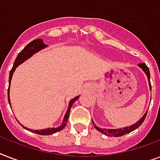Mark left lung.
I'll return each instance as SVG.
<instances>
[{
    "label": "left lung",
    "mask_w": 160,
    "mask_h": 160,
    "mask_svg": "<svg viewBox=\"0 0 160 160\" xmlns=\"http://www.w3.org/2000/svg\"><path fill=\"white\" fill-rule=\"evenodd\" d=\"M139 66L141 68L142 70H144V73L146 74L147 78H148V80H149V89L151 90V84H150V73H149V70L148 66H147L145 64H139ZM147 112L144 114V115L142 117L141 119H139V121L136 122L135 124H134L133 125H130L129 127H124V128H121V129H100L99 127L95 126V123L92 120V123L94 124V127L95 129H97L98 131H100V133L105 134V135H108V136H114V137H119L123 136L124 134H128V133H130V132L134 131V129H136L137 128H139L140 125L142 124V123L144 122L145 117H146Z\"/></svg>",
    "instance_id": "1"
}]
</instances>
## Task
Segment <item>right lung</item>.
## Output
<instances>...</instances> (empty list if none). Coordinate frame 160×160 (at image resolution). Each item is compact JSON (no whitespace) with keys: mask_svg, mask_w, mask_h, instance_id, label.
I'll list each match as a JSON object with an SVG mask.
<instances>
[{"mask_svg":"<svg viewBox=\"0 0 160 160\" xmlns=\"http://www.w3.org/2000/svg\"><path fill=\"white\" fill-rule=\"evenodd\" d=\"M47 45L44 43L43 41L41 40V39H36V40H34L31 42L27 45V46L25 47V48L22 50V51L18 54L17 55V57H16V60H15V62H14L13 67L10 71V75H9V88H8V91H7V95H8V101L9 104H10V106H11V100H10V85H11V78H12V75H13L14 71L16 69V67L18 66L19 65H21L22 63L26 60L27 59H29L30 57H31L32 55H34L36 52H38L42 49L46 48ZM78 98L79 96H76L72 100H70V103H69V105H68V109L67 111L65 113V117H64V119H63L62 124H60V126L57 127V128H48V129H41V130H35V129H27L26 127H24L23 125H21V126L23 127L24 129H27L29 131L33 132V133H36V134H41V135H50V134H52L54 133H56V132L60 131L62 129L65 128V126L66 125V123L68 121V118H69V115H70V109H71V106L74 104L75 100H78Z\"/></svg>","mask_w":160,"mask_h":160,"instance_id":"add662e5","label":"right lung"}]
</instances>
